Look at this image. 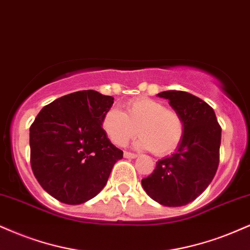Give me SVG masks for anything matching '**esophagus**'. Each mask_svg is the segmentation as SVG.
Returning a JSON list of instances; mask_svg holds the SVG:
<instances>
[{"instance_id":"esophagus-1","label":"esophagus","mask_w":250,"mask_h":250,"mask_svg":"<svg viewBox=\"0 0 250 250\" xmlns=\"http://www.w3.org/2000/svg\"><path fill=\"white\" fill-rule=\"evenodd\" d=\"M125 158H136L137 155L134 154V152H129V151H125Z\"/></svg>"}]
</instances>
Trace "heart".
I'll return each mask as SVG.
<instances>
[{
    "label": "heart",
    "instance_id": "obj_1",
    "mask_svg": "<svg viewBox=\"0 0 250 250\" xmlns=\"http://www.w3.org/2000/svg\"><path fill=\"white\" fill-rule=\"evenodd\" d=\"M108 138L116 146H125L137 134L142 136L137 146L150 149L152 154L167 156L178 149L185 134L182 115L167 108L163 102L149 98L129 101L127 113L110 108L102 119Z\"/></svg>",
    "mask_w": 250,
    "mask_h": 250
}]
</instances>
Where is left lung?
<instances>
[{
	"instance_id": "1",
	"label": "left lung",
	"mask_w": 250,
	"mask_h": 250,
	"mask_svg": "<svg viewBox=\"0 0 250 250\" xmlns=\"http://www.w3.org/2000/svg\"><path fill=\"white\" fill-rule=\"evenodd\" d=\"M167 99L182 115L185 134L177 151L156 163L155 170L142 179L150 198L169 207L188 205L206 190L219 167L221 127L213 108L188 92L165 91Z\"/></svg>"
}]
</instances>
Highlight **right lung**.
<instances>
[{"instance_id":"obj_1","label":"right lung","mask_w":250,"mask_h":250,"mask_svg":"<svg viewBox=\"0 0 250 250\" xmlns=\"http://www.w3.org/2000/svg\"><path fill=\"white\" fill-rule=\"evenodd\" d=\"M114 98L93 89L57 99L30 127V163L47 193L68 205L94 198L123 151L108 140L102 119Z\"/></svg>"}]
</instances>
